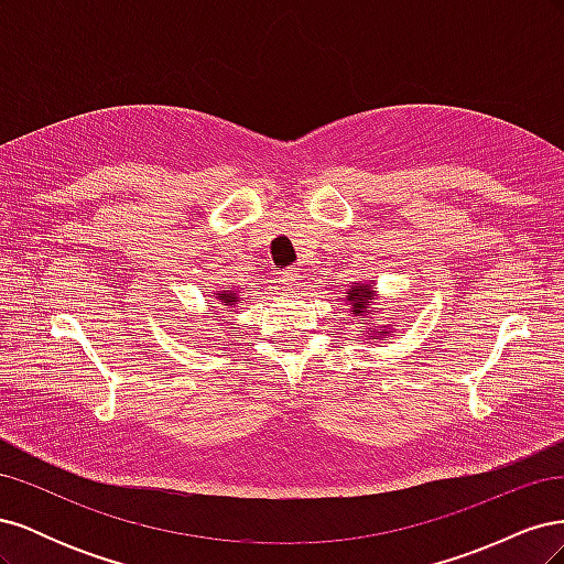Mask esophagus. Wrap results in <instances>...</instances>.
I'll list each match as a JSON object with an SVG mask.
<instances>
[{"mask_svg": "<svg viewBox=\"0 0 564 564\" xmlns=\"http://www.w3.org/2000/svg\"><path fill=\"white\" fill-rule=\"evenodd\" d=\"M282 284L286 292H299V289L303 286V272L299 268H292V270H284L282 272Z\"/></svg>", "mask_w": 564, "mask_h": 564, "instance_id": "obj_1", "label": "esophagus"}]
</instances>
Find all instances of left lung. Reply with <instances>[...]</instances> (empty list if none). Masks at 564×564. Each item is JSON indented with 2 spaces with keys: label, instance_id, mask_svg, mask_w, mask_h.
<instances>
[{
  "label": "left lung",
  "instance_id": "1",
  "mask_svg": "<svg viewBox=\"0 0 564 564\" xmlns=\"http://www.w3.org/2000/svg\"><path fill=\"white\" fill-rule=\"evenodd\" d=\"M377 301H379V294H377V282H373V280L350 284L348 296H346V303H348L346 311L357 319V324H367V332L362 336L365 340H369V338L388 340L392 329H395V322L383 324V327L373 329V315L379 313ZM373 344H377V340H373Z\"/></svg>",
  "mask_w": 564,
  "mask_h": 564
}]
</instances>
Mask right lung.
<instances>
[{
  "mask_svg": "<svg viewBox=\"0 0 564 564\" xmlns=\"http://www.w3.org/2000/svg\"><path fill=\"white\" fill-rule=\"evenodd\" d=\"M209 294H212V292H209ZM240 294H242V292H232V289L224 286V289H218V292H214V301H218L220 305H226V308H235L237 303H242ZM212 308H216V305H212Z\"/></svg>",
  "mask_w": 564,
  "mask_h": 564,
  "instance_id": "right-lung-1",
  "label": "right lung"
}]
</instances>
